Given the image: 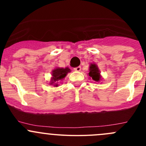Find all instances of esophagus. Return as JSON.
Listing matches in <instances>:
<instances>
[{"label":"esophagus","instance_id":"1","mask_svg":"<svg viewBox=\"0 0 146 146\" xmlns=\"http://www.w3.org/2000/svg\"><path fill=\"white\" fill-rule=\"evenodd\" d=\"M74 70H76V71H78V72L80 71V70H81V67H80V66H78V67L74 68Z\"/></svg>","mask_w":146,"mask_h":146}]
</instances>
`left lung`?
Instances as JSON below:
<instances>
[{"instance_id":"1","label":"left lung","mask_w":146,"mask_h":146,"mask_svg":"<svg viewBox=\"0 0 146 146\" xmlns=\"http://www.w3.org/2000/svg\"><path fill=\"white\" fill-rule=\"evenodd\" d=\"M90 77L95 82H99L102 80L100 72L98 66L95 64H91L90 66L89 73H88Z\"/></svg>"}]
</instances>
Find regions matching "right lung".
I'll use <instances>...</instances> for the list:
<instances>
[{
	"label": "right lung",
	"mask_w": 146,
	"mask_h": 146,
	"mask_svg": "<svg viewBox=\"0 0 146 146\" xmlns=\"http://www.w3.org/2000/svg\"><path fill=\"white\" fill-rule=\"evenodd\" d=\"M70 72V69L69 68H56L52 70V77L50 81V85H54L55 87L58 86V80H61L64 79L68 74V73Z\"/></svg>",
	"instance_id": "obj_1"
}]
</instances>
